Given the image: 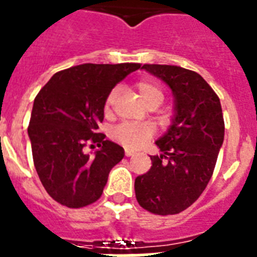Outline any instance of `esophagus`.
<instances>
[{"label": "esophagus", "instance_id": "34e87169", "mask_svg": "<svg viewBox=\"0 0 257 257\" xmlns=\"http://www.w3.org/2000/svg\"><path fill=\"white\" fill-rule=\"evenodd\" d=\"M124 154H126V157H131V156H134V154H137V151L130 150V149H126V151H124Z\"/></svg>", "mask_w": 257, "mask_h": 257}]
</instances>
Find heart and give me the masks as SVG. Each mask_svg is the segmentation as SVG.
I'll list each match as a JSON object with an SVG mask.
<instances>
[{"mask_svg":"<svg viewBox=\"0 0 257 257\" xmlns=\"http://www.w3.org/2000/svg\"><path fill=\"white\" fill-rule=\"evenodd\" d=\"M137 88H138L139 95L142 96L146 104H150L153 101L162 103V100H164V92L154 81H139L137 84ZM115 95H116L115 89L108 93V96L106 99L107 111L110 110L111 106H112ZM151 134H153V130H151L150 126L137 124V123H122L112 131V137H114L115 141H118L119 143H122L123 146L130 147V149H137V147L142 146L143 143L150 138Z\"/></svg>","mask_w":257,"mask_h":257,"instance_id":"heart-1","label":"heart"}]
</instances>
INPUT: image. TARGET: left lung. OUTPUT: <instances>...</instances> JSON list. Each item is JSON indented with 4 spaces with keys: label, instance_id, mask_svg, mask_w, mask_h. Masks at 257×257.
<instances>
[{
    "label": "left lung",
    "instance_id": "8db88e82",
    "mask_svg": "<svg viewBox=\"0 0 257 257\" xmlns=\"http://www.w3.org/2000/svg\"><path fill=\"white\" fill-rule=\"evenodd\" d=\"M142 69L172 89L174 112L168 131L156 141L160 156L135 178V196L143 209L177 214L204 192L224 142L220 99L201 75L177 65L145 64Z\"/></svg>",
    "mask_w": 257,
    "mask_h": 257
}]
</instances>
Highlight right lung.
<instances>
[{"label": "right lung", "mask_w": 257, "mask_h": 257, "mask_svg": "<svg viewBox=\"0 0 257 257\" xmlns=\"http://www.w3.org/2000/svg\"><path fill=\"white\" fill-rule=\"evenodd\" d=\"M141 64H81L55 73L36 96L28 135L36 172L53 200L81 208L101 196L124 150L96 133L108 93ZM91 140L99 149L84 153ZM93 145H91L92 147Z\"/></svg>", "instance_id": "obj_1"}]
</instances>
